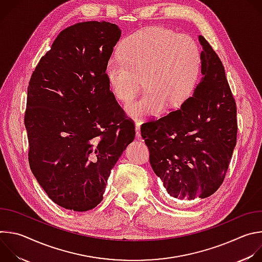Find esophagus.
I'll list each match as a JSON object with an SVG mask.
<instances>
[{
    "label": "esophagus",
    "instance_id": "1",
    "mask_svg": "<svg viewBox=\"0 0 262 262\" xmlns=\"http://www.w3.org/2000/svg\"><path fill=\"white\" fill-rule=\"evenodd\" d=\"M135 129H136V138H137L138 140L141 139V133H140V125H139V123L136 124Z\"/></svg>",
    "mask_w": 262,
    "mask_h": 262
}]
</instances>
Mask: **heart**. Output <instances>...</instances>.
Returning <instances> with one entry per match:
<instances>
[{"label":"heart","instance_id":"obj_1","mask_svg":"<svg viewBox=\"0 0 262 262\" xmlns=\"http://www.w3.org/2000/svg\"><path fill=\"white\" fill-rule=\"evenodd\" d=\"M203 66L202 51L192 36L165 28L137 31L122 43L119 55L105 65V79L122 102L137 93L142 80L145 91L125 106L134 120H154L181 106L194 94Z\"/></svg>","mask_w":262,"mask_h":262}]
</instances>
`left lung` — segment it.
I'll return each instance as SVG.
<instances>
[{"instance_id": "obj_1", "label": "left lung", "mask_w": 262, "mask_h": 262, "mask_svg": "<svg viewBox=\"0 0 262 262\" xmlns=\"http://www.w3.org/2000/svg\"><path fill=\"white\" fill-rule=\"evenodd\" d=\"M202 81L179 110L144 123L149 161L175 200L207 198L225 177L236 145V105L225 69L203 36Z\"/></svg>"}]
</instances>
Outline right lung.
Returning <instances> with one entry per match:
<instances>
[{
  "label": "right lung",
  "mask_w": 262,
  "mask_h": 262,
  "mask_svg": "<svg viewBox=\"0 0 262 262\" xmlns=\"http://www.w3.org/2000/svg\"><path fill=\"white\" fill-rule=\"evenodd\" d=\"M120 36L108 21L64 29L29 83L30 167L50 199L65 209L87 211L100 203L111 170L135 139L104 74Z\"/></svg>",
  "instance_id": "right-lung-1"
}]
</instances>
